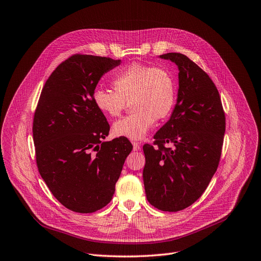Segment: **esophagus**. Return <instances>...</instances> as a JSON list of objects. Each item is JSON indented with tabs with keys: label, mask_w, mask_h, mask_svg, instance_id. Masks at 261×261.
Listing matches in <instances>:
<instances>
[{
	"label": "esophagus",
	"mask_w": 261,
	"mask_h": 261,
	"mask_svg": "<svg viewBox=\"0 0 261 261\" xmlns=\"http://www.w3.org/2000/svg\"><path fill=\"white\" fill-rule=\"evenodd\" d=\"M132 145H133V150L134 151H138L141 149V146L138 142H132Z\"/></svg>",
	"instance_id": "esophagus-1"
}]
</instances>
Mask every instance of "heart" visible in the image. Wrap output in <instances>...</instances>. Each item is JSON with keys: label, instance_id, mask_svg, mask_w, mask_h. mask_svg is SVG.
<instances>
[{"label": "heart", "instance_id": "heart-1", "mask_svg": "<svg viewBox=\"0 0 261 261\" xmlns=\"http://www.w3.org/2000/svg\"><path fill=\"white\" fill-rule=\"evenodd\" d=\"M115 92L96 88L95 107L105 115L119 116L131 103L134 112L113 124L116 137L142 140L155 122L171 114L177 97L173 74L164 68L132 64L122 69L112 81Z\"/></svg>", "mask_w": 261, "mask_h": 261}]
</instances>
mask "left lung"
I'll return each instance as SVG.
<instances>
[{"label": "left lung", "mask_w": 261, "mask_h": 261, "mask_svg": "<svg viewBox=\"0 0 261 261\" xmlns=\"http://www.w3.org/2000/svg\"><path fill=\"white\" fill-rule=\"evenodd\" d=\"M160 58L178 66L177 103L153 145L143 146V179L147 200L159 210L176 212L195 202L217 172L225 113L217 86L199 66L181 53Z\"/></svg>", "instance_id": "1"}]
</instances>
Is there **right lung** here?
I'll list each match as a JSON object with an SVG mask.
<instances>
[{
    "label": "right lung",
    "instance_id": "right-lung-1",
    "mask_svg": "<svg viewBox=\"0 0 261 261\" xmlns=\"http://www.w3.org/2000/svg\"><path fill=\"white\" fill-rule=\"evenodd\" d=\"M120 60L74 54L44 84L33 120L39 174L64 207L92 213L111 201L132 150L126 138L103 142L110 124L93 102L105 73Z\"/></svg>",
    "mask_w": 261,
    "mask_h": 261
}]
</instances>
